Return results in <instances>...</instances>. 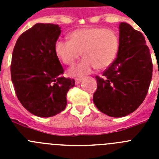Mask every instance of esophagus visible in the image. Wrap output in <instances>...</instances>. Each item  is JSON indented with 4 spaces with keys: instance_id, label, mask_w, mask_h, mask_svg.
<instances>
[{
    "instance_id": "1",
    "label": "esophagus",
    "mask_w": 159,
    "mask_h": 159,
    "mask_svg": "<svg viewBox=\"0 0 159 159\" xmlns=\"http://www.w3.org/2000/svg\"><path fill=\"white\" fill-rule=\"evenodd\" d=\"M82 80H83L82 78H77V79H75V84H79Z\"/></svg>"
}]
</instances>
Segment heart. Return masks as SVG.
<instances>
[{"label": "heart", "instance_id": "b5f03b06", "mask_svg": "<svg viewBox=\"0 0 159 159\" xmlns=\"http://www.w3.org/2000/svg\"><path fill=\"white\" fill-rule=\"evenodd\" d=\"M119 46V38L114 31L99 27H85L71 32L68 35V41L57 40L54 52L63 64L69 66L82 54L84 59L68 71L72 76H82L95 67L102 70L109 67L116 60Z\"/></svg>", "mask_w": 159, "mask_h": 159}]
</instances>
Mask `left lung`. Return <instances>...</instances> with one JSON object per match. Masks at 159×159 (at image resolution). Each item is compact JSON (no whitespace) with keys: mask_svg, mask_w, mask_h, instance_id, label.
Wrapping results in <instances>:
<instances>
[{"mask_svg":"<svg viewBox=\"0 0 159 159\" xmlns=\"http://www.w3.org/2000/svg\"><path fill=\"white\" fill-rule=\"evenodd\" d=\"M142 32L129 24L119 25L117 58L95 76L97 90L93 102L102 113L119 118L134 112L145 99L152 78L150 50Z\"/></svg>","mask_w":159,"mask_h":159,"instance_id":"8db88e82","label":"left lung"}]
</instances>
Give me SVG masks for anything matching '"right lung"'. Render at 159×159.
Returning <instances> with one entry per match:
<instances>
[{
	"mask_svg": "<svg viewBox=\"0 0 159 159\" xmlns=\"http://www.w3.org/2000/svg\"><path fill=\"white\" fill-rule=\"evenodd\" d=\"M60 27L38 23L16 40L12 56L11 79L24 107L39 117L60 113L67 105L73 79L62 76L64 68L54 52Z\"/></svg>",
	"mask_w": 159,
	"mask_h": 159,
	"instance_id": "1",
	"label": "right lung"
}]
</instances>
